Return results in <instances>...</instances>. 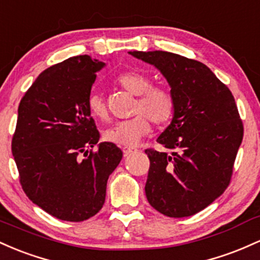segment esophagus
Returning <instances> with one entry per match:
<instances>
[{
    "mask_svg": "<svg viewBox=\"0 0 260 260\" xmlns=\"http://www.w3.org/2000/svg\"><path fill=\"white\" fill-rule=\"evenodd\" d=\"M135 148L133 147H122V153H124V156H129L130 153L135 152Z\"/></svg>",
    "mask_w": 260,
    "mask_h": 260,
    "instance_id": "esophagus-1",
    "label": "esophagus"
}]
</instances>
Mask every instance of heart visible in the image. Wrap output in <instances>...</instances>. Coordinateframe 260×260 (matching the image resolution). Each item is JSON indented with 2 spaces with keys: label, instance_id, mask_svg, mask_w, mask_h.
Instances as JSON below:
<instances>
[{
  "label": "heart",
  "instance_id": "obj_1",
  "mask_svg": "<svg viewBox=\"0 0 260 260\" xmlns=\"http://www.w3.org/2000/svg\"><path fill=\"white\" fill-rule=\"evenodd\" d=\"M116 83L125 91L138 95L134 106L131 119L115 122L104 131V139L124 147H133L141 141L151 130V121L154 124H166L174 115L176 102L171 91L165 87H151L150 78L140 72H124L116 78ZM89 113L101 120L108 118V109L103 97L97 92H92L87 99Z\"/></svg>",
  "mask_w": 260,
  "mask_h": 260
}]
</instances>
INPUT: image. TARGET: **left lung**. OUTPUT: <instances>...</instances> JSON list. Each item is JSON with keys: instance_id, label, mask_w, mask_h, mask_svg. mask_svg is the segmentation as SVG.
I'll return each instance as SVG.
<instances>
[{"instance_id": "8db88e82", "label": "left lung", "mask_w": 260, "mask_h": 260, "mask_svg": "<svg viewBox=\"0 0 260 260\" xmlns=\"http://www.w3.org/2000/svg\"><path fill=\"white\" fill-rule=\"evenodd\" d=\"M129 54L161 72L176 102L171 124L157 139L172 153L145 151L150 158L146 198L166 216H191L230 184L243 139L235 98L199 61L159 50Z\"/></svg>"}]
</instances>
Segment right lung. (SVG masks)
Instances as JSON below:
<instances>
[{
	"instance_id": "obj_1",
	"label": "right lung",
	"mask_w": 260,
	"mask_h": 260,
	"mask_svg": "<svg viewBox=\"0 0 260 260\" xmlns=\"http://www.w3.org/2000/svg\"><path fill=\"white\" fill-rule=\"evenodd\" d=\"M106 63L70 57L38 76L18 108L12 153L27 197L51 216L80 222L106 201L107 182L121 161L112 142H99L87 99ZM97 144L99 150L88 154ZM84 157H82V156Z\"/></svg>"
}]
</instances>
